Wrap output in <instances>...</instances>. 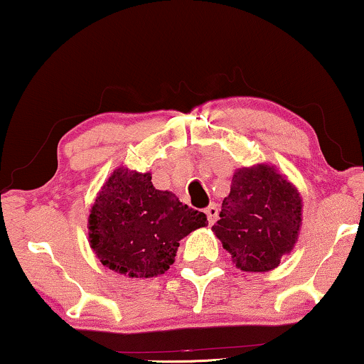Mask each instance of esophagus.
<instances>
[{"mask_svg": "<svg viewBox=\"0 0 364 364\" xmlns=\"http://www.w3.org/2000/svg\"><path fill=\"white\" fill-rule=\"evenodd\" d=\"M205 215H207V218H208V223H213V222L217 220L218 208H217L215 203H210V205H208V207L205 208Z\"/></svg>", "mask_w": 364, "mask_h": 364, "instance_id": "1", "label": "esophagus"}]
</instances>
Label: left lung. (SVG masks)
Wrapping results in <instances>:
<instances>
[{
	"label": "left lung",
	"mask_w": 364,
	"mask_h": 364,
	"mask_svg": "<svg viewBox=\"0 0 364 364\" xmlns=\"http://www.w3.org/2000/svg\"><path fill=\"white\" fill-rule=\"evenodd\" d=\"M301 213V196L288 177L272 164H257L233 172L212 232L242 272H270L295 248Z\"/></svg>",
	"instance_id": "8db88e82"
}]
</instances>
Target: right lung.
I'll return each instance as SVG.
<instances>
[{
	"label": "right lung",
	"mask_w": 364,
	"mask_h": 364,
	"mask_svg": "<svg viewBox=\"0 0 364 364\" xmlns=\"http://www.w3.org/2000/svg\"><path fill=\"white\" fill-rule=\"evenodd\" d=\"M207 223L205 213L183 205L176 193L157 191L151 172L119 166L89 210V245L109 270L152 278L176 262L178 242Z\"/></svg>",
	"instance_id": "1"
}]
</instances>
